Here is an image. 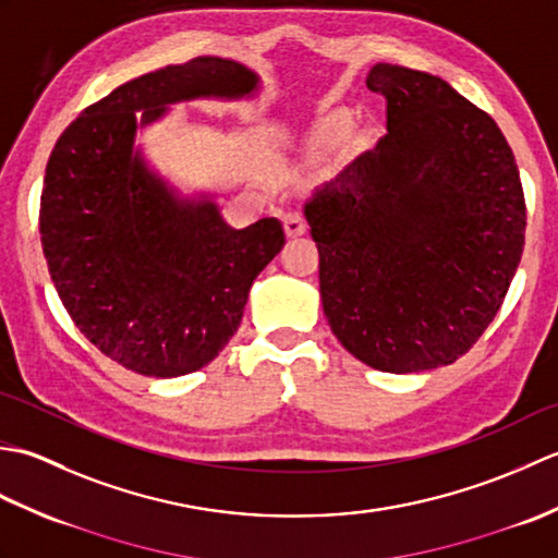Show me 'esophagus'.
Wrapping results in <instances>:
<instances>
[{"mask_svg":"<svg viewBox=\"0 0 558 558\" xmlns=\"http://www.w3.org/2000/svg\"><path fill=\"white\" fill-rule=\"evenodd\" d=\"M306 232V220L300 213H288L286 216V234L288 236H302Z\"/></svg>","mask_w":558,"mask_h":558,"instance_id":"esophagus-1","label":"esophagus"}]
</instances>
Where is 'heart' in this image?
Returning a JSON list of instances; mask_svg holds the SVG:
<instances>
[{"mask_svg": "<svg viewBox=\"0 0 558 558\" xmlns=\"http://www.w3.org/2000/svg\"><path fill=\"white\" fill-rule=\"evenodd\" d=\"M350 129V122H348V117H330V120H326L324 124H322V136L324 138H340L342 134H345Z\"/></svg>", "mask_w": 558, "mask_h": 558, "instance_id": "heart-1", "label": "heart"}]
</instances>
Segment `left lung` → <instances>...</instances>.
I'll return each mask as SVG.
<instances>
[{
    "label": "left lung",
    "mask_w": 558,
    "mask_h": 558,
    "mask_svg": "<svg viewBox=\"0 0 558 558\" xmlns=\"http://www.w3.org/2000/svg\"><path fill=\"white\" fill-rule=\"evenodd\" d=\"M388 134L318 186L304 216L324 314L378 372L453 364L494 322L525 246V196L501 129L444 78L374 64Z\"/></svg>",
    "instance_id": "1"
}]
</instances>
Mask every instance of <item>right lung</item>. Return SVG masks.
<instances>
[{
	"instance_id": "add662e5",
	"label": "right lung",
	"mask_w": 558,
	"mask_h": 558,
	"mask_svg": "<svg viewBox=\"0 0 558 558\" xmlns=\"http://www.w3.org/2000/svg\"><path fill=\"white\" fill-rule=\"evenodd\" d=\"M258 86L234 59L194 57L122 83L54 144L40 196L47 268L71 322L124 369L172 378L216 360L286 244L278 218L234 230L216 194L184 196L136 146L170 105Z\"/></svg>"
}]
</instances>
